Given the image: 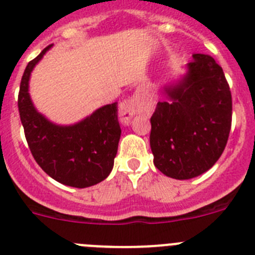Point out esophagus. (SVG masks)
Instances as JSON below:
<instances>
[{
    "mask_svg": "<svg viewBox=\"0 0 255 255\" xmlns=\"http://www.w3.org/2000/svg\"><path fill=\"white\" fill-rule=\"evenodd\" d=\"M143 97H144L143 92H139V93H135L129 101H126V102L124 103L123 108H121V112H120L121 123H123L124 125H129L130 120H131V117L134 116L135 112H136V110H135V108L138 107V105L140 103V101L143 100Z\"/></svg>",
    "mask_w": 255,
    "mask_h": 255,
    "instance_id": "esophagus-1",
    "label": "esophagus"
}]
</instances>
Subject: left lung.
Listing matches in <instances>:
<instances>
[{
    "instance_id": "1",
    "label": "left lung",
    "mask_w": 255,
    "mask_h": 255,
    "mask_svg": "<svg viewBox=\"0 0 255 255\" xmlns=\"http://www.w3.org/2000/svg\"><path fill=\"white\" fill-rule=\"evenodd\" d=\"M150 117L153 163L176 180L197 177L218 161L231 129L233 101L224 70L208 55L194 53Z\"/></svg>"
}]
</instances>
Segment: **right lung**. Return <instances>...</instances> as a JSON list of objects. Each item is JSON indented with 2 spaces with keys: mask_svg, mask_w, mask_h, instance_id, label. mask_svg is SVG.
Segmentation results:
<instances>
[{
  "mask_svg": "<svg viewBox=\"0 0 255 255\" xmlns=\"http://www.w3.org/2000/svg\"><path fill=\"white\" fill-rule=\"evenodd\" d=\"M51 48L52 44L46 47L24 71L17 100L20 120L40 168L64 185L88 188L103 181L114 168L121 136L117 103L97 108L70 125L56 124L40 114L30 98L29 82L34 67Z\"/></svg>",
  "mask_w": 255,
  "mask_h": 255,
  "instance_id": "1",
  "label": "right lung"
}]
</instances>
